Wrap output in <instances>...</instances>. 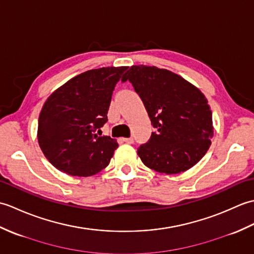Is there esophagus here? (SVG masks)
<instances>
[{"label": "esophagus", "mask_w": 254, "mask_h": 254, "mask_svg": "<svg viewBox=\"0 0 254 254\" xmlns=\"http://www.w3.org/2000/svg\"><path fill=\"white\" fill-rule=\"evenodd\" d=\"M123 142H126V143H127V144H133V143H134V138H133V137L123 138Z\"/></svg>", "instance_id": "obj_1"}]
</instances>
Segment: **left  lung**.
Returning <instances> with one entry per match:
<instances>
[{
  "label": "left lung",
  "instance_id": "8db88e82",
  "mask_svg": "<svg viewBox=\"0 0 254 254\" xmlns=\"http://www.w3.org/2000/svg\"><path fill=\"white\" fill-rule=\"evenodd\" d=\"M128 80L146 108L155 128L137 148L145 166L161 174L190 169L206 154L213 137L212 111L195 86L168 69L133 65Z\"/></svg>",
  "mask_w": 254,
  "mask_h": 254
}]
</instances>
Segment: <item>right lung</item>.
Segmentation results:
<instances>
[{
  "instance_id": "right-lung-1",
  "label": "right lung",
  "mask_w": 254,
  "mask_h": 254,
  "mask_svg": "<svg viewBox=\"0 0 254 254\" xmlns=\"http://www.w3.org/2000/svg\"><path fill=\"white\" fill-rule=\"evenodd\" d=\"M127 69H90L69 79L47 99L38 121V142L57 169L87 177L109 165L119 145L95 132L108 121L112 91Z\"/></svg>"
}]
</instances>
